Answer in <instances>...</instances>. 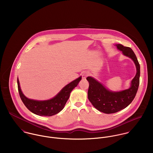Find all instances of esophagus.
I'll list each match as a JSON object with an SVG mask.
<instances>
[{"label": "esophagus", "instance_id": "1", "mask_svg": "<svg viewBox=\"0 0 153 153\" xmlns=\"http://www.w3.org/2000/svg\"><path fill=\"white\" fill-rule=\"evenodd\" d=\"M89 73L88 72H84L82 74V78H86L88 76H89Z\"/></svg>", "mask_w": 153, "mask_h": 153}]
</instances>
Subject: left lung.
Returning <instances> with one entry per match:
<instances>
[{
	"label": "left lung",
	"instance_id": "1",
	"mask_svg": "<svg viewBox=\"0 0 153 153\" xmlns=\"http://www.w3.org/2000/svg\"><path fill=\"white\" fill-rule=\"evenodd\" d=\"M117 46L124 55L131 58L136 66L137 74L131 81L130 88L120 92H111L94 78H87L89 82L88 100L96 109L105 114L115 113L128 106L135 98L140 84V66L134 52L130 48L121 44Z\"/></svg>",
	"mask_w": 153,
	"mask_h": 153
}]
</instances>
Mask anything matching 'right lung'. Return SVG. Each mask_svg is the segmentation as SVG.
Here are the masks:
<instances>
[{"label":"right lung","instance_id":"add662e5","mask_svg":"<svg viewBox=\"0 0 153 153\" xmlns=\"http://www.w3.org/2000/svg\"><path fill=\"white\" fill-rule=\"evenodd\" d=\"M81 79V76L66 85L54 98L47 101H36L26 98L22 93L18 78V88L20 97L26 108L35 114L41 116H52L64 108L71 92L76 87Z\"/></svg>","mask_w":153,"mask_h":153}]
</instances>
